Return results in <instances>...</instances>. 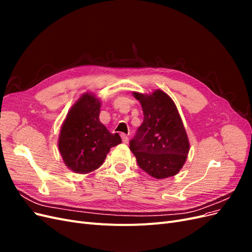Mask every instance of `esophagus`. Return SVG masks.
Segmentation results:
<instances>
[{
	"instance_id": "34e87169",
	"label": "esophagus",
	"mask_w": 252,
	"mask_h": 252,
	"mask_svg": "<svg viewBox=\"0 0 252 252\" xmlns=\"http://www.w3.org/2000/svg\"><path fill=\"white\" fill-rule=\"evenodd\" d=\"M121 138H122V141H123V143L128 144V142H129V138H128V136H127L126 134L122 133V134H121Z\"/></svg>"
}]
</instances>
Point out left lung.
<instances>
[{"label": "left lung", "mask_w": 252, "mask_h": 252, "mask_svg": "<svg viewBox=\"0 0 252 252\" xmlns=\"http://www.w3.org/2000/svg\"><path fill=\"white\" fill-rule=\"evenodd\" d=\"M143 108L144 120L130 141L140 168L158 180L177 174L184 166L189 141L172 98L157 89L150 94L133 93Z\"/></svg>", "instance_id": "8db88e82"}]
</instances>
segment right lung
Returning <instances> with one entry per match:
<instances>
[{"label":"right lung","mask_w":252,"mask_h":252,"mask_svg":"<svg viewBox=\"0 0 252 252\" xmlns=\"http://www.w3.org/2000/svg\"><path fill=\"white\" fill-rule=\"evenodd\" d=\"M101 100L86 93L67 113L59 135V150L65 165L85 174L100 167L111 147L121 144L118 133H110L98 119Z\"/></svg>","instance_id":"add662e5"}]
</instances>
